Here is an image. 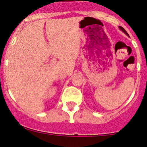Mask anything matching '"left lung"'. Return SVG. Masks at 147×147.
<instances>
[{"label": "left lung", "mask_w": 147, "mask_h": 147, "mask_svg": "<svg viewBox=\"0 0 147 147\" xmlns=\"http://www.w3.org/2000/svg\"><path fill=\"white\" fill-rule=\"evenodd\" d=\"M119 28H120V30H121L122 32H124V34H127V35H128V34H127V32H126V31H125V29H124V28H123V27H121V26H119Z\"/></svg>", "instance_id": "left-lung-1"}]
</instances>
